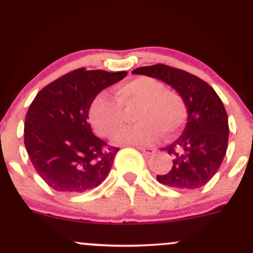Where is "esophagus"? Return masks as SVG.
Here are the masks:
<instances>
[{
    "mask_svg": "<svg viewBox=\"0 0 253 253\" xmlns=\"http://www.w3.org/2000/svg\"><path fill=\"white\" fill-rule=\"evenodd\" d=\"M137 148L139 149L144 155H153V154L155 153V149L154 148H148V147H137Z\"/></svg>",
    "mask_w": 253,
    "mask_h": 253,
    "instance_id": "34e87169",
    "label": "esophagus"
}]
</instances>
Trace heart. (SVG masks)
<instances>
[{
    "mask_svg": "<svg viewBox=\"0 0 253 253\" xmlns=\"http://www.w3.org/2000/svg\"><path fill=\"white\" fill-rule=\"evenodd\" d=\"M113 99L99 93L89 106L93 128L104 138H114L124 123L123 109L137 106L134 119L138 124L123 130L116 142L122 144H150L164 133L172 137L187 120V104L179 92L165 87L160 80L138 76L116 87Z\"/></svg>",
    "mask_w": 253,
    "mask_h": 253,
    "instance_id": "b5f03b06",
    "label": "heart"
}]
</instances>
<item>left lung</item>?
Returning <instances> with one entry per match:
<instances>
[{
  "label": "left lung",
  "mask_w": 253,
  "mask_h": 253,
  "mask_svg": "<svg viewBox=\"0 0 253 253\" xmlns=\"http://www.w3.org/2000/svg\"><path fill=\"white\" fill-rule=\"evenodd\" d=\"M171 84L184 98L188 122L183 134L164 148L173 156L166 174H158L161 184L175 189H198L211 180L228 148V115L218 94L198 76L165 64L142 66L132 71Z\"/></svg>",
  "instance_id": "obj_1"
}]
</instances>
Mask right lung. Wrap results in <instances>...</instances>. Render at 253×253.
Masks as SVG:
<instances>
[{"label":"right lung","instance_id":"1","mask_svg":"<svg viewBox=\"0 0 253 253\" xmlns=\"http://www.w3.org/2000/svg\"><path fill=\"white\" fill-rule=\"evenodd\" d=\"M126 75L80 68L37 93L26 113L24 144L34 169L52 189L84 193L110 172L119 148L93 134L88 111L98 93Z\"/></svg>","mask_w":253,"mask_h":253}]
</instances>
